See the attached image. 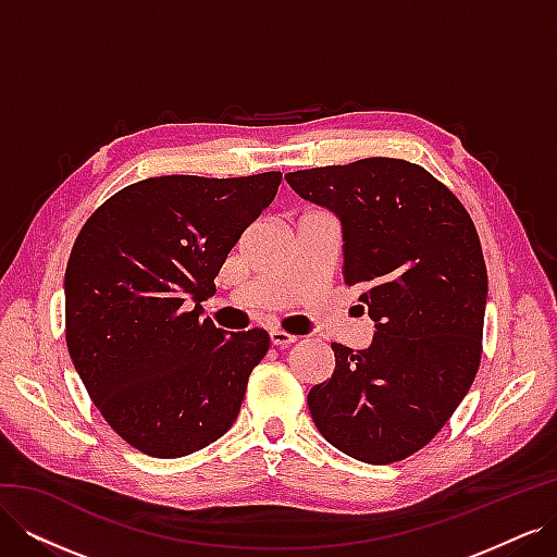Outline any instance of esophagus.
<instances>
[{
  "label": "esophagus",
  "mask_w": 557,
  "mask_h": 557,
  "mask_svg": "<svg viewBox=\"0 0 557 557\" xmlns=\"http://www.w3.org/2000/svg\"><path fill=\"white\" fill-rule=\"evenodd\" d=\"M269 342H272L274 346H290L297 342V336H293L288 332H281V330H272L269 332Z\"/></svg>",
  "instance_id": "1"
}]
</instances>
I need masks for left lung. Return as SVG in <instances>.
Instances as JSON below:
<instances>
[{
    "instance_id": "8db88e82",
    "label": "left lung",
    "mask_w": 557,
    "mask_h": 557,
    "mask_svg": "<svg viewBox=\"0 0 557 557\" xmlns=\"http://www.w3.org/2000/svg\"><path fill=\"white\" fill-rule=\"evenodd\" d=\"M342 223L344 281L364 290L372 344H332L334 374L307 397L313 423L350 458L391 465L458 409L481 362L487 299L469 213L423 166L395 158L285 174Z\"/></svg>"
}]
</instances>
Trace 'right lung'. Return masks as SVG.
Masks as SVG:
<instances>
[{
    "label": "right lung",
    "instance_id": "obj_1",
    "mask_svg": "<svg viewBox=\"0 0 557 557\" xmlns=\"http://www.w3.org/2000/svg\"><path fill=\"white\" fill-rule=\"evenodd\" d=\"M281 172L132 183L83 225L64 274L66 348L95 407L137 450L181 458L223 436L264 330H218L201 301Z\"/></svg>",
    "mask_w": 557,
    "mask_h": 557
}]
</instances>
